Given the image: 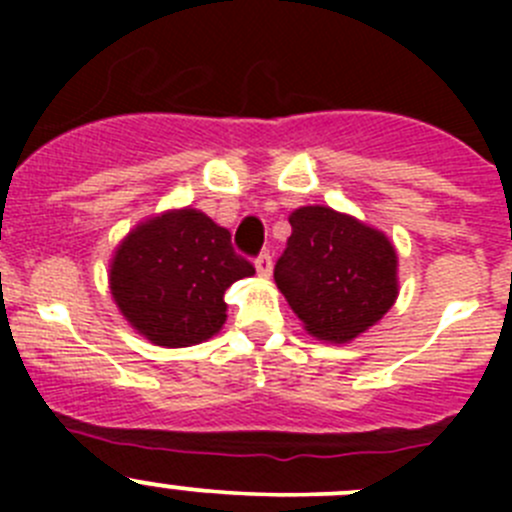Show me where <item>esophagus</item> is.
<instances>
[{"mask_svg":"<svg viewBox=\"0 0 512 512\" xmlns=\"http://www.w3.org/2000/svg\"><path fill=\"white\" fill-rule=\"evenodd\" d=\"M255 267H257V275L270 277L272 275V255H270V252H260V255L255 257Z\"/></svg>","mask_w":512,"mask_h":512,"instance_id":"1","label":"esophagus"}]
</instances>
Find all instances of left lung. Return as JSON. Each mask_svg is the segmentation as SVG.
<instances>
[{
    "mask_svg": "<svg viewBox=\"0 0 512 512\" xmlns=\"http://www.w3.org/2000/svg\"><path fill=\"white\" fill-rule=\"evenodd\" d=\"M289 225L275 282L309 334L342 344L389 312L399 294L389 237L322 205L294 210Z\"/></svg>",
    "mask_w": 512,
    "mask_h": 512,
    "instance_id": "obj_1",
    "label": "left lung"
}]
</instances>
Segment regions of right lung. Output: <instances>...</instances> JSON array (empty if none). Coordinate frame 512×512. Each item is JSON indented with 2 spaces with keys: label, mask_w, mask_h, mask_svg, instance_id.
Masks as SVG:
<instances>
[{
  "label": "right lung",
  "mask_w": 512,
  "mask_h": 512,
  "mask_svg": "<svg viewBox=\"0 0 512 512\" xmlns=\"http://www.w3.org/2000/svg\"><path fill=\"white\" fill-rule=\"evenodd\" d=\"M255 275L230 232L198 210L138 225L118 247L111 294L123 317L158 347L205 342L225 324V289Z\"/></svg>",
  "instance_id": "add662e5"
}]
</instances>
